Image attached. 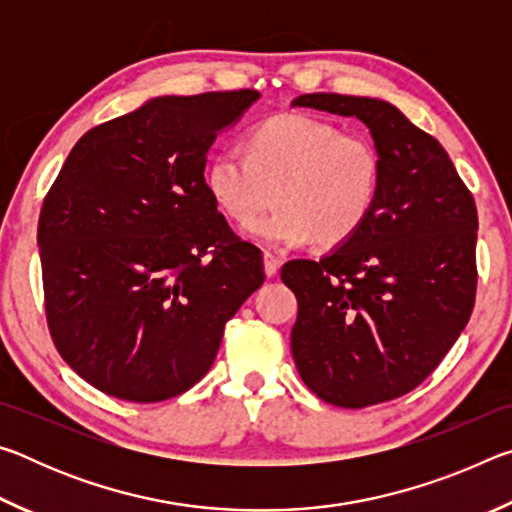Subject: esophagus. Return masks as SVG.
<instances>
[{"instance_id":"1","label":"esophagus","mask_w":512,"mask_h":512,"mask_svg":"<svg viewBox=\"0 0 512 512\" xmlns=\"http://www.w3.org/2000/svg\"><path fill=\"white\" fill-rule=\"evenodd\" d=\"M264 271L268 277H275L277 271H280V259H277L273 253H264Z\"/></svg>"}]
</instances>
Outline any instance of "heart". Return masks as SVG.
Here are the masks:
<instances>
[{"label": "heart", "mask_w": 512, "mask_h": 512, "mask_svg": "<svg viewBox=\"0 0 512 512\" xmlns=\"http://www.w3.org/2000/svg\"><path fill=\"white\" fill-rule=\"evenodd\" d=\"M246 155L216 151L205 167L207 192L219 210L248 225L272 202L278 210L250 225L268 246L332 248L357 232L377 203L381 158L361 133H341L329 121L284 112L246 135Z\"/></svg>", "instance_id": "1"}]
</instances>
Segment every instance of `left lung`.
<instances>
[{"label":"left lung","instance_id":"obj_1","mask_svg":"<svg viewBox=\"0 0 512 512\" xmlns=\"http://www.w3.org/2000/svg\"><path fill=\"white\" fill-rule=\"evenodd\" d=\"M293 106L357 117L381 158L366 223L323 259H293L296 368L311 393L343 409L402 397L461 336L476 296V205L436 137L391 103L314 92Z\"/></svg>","mask_w":512,"mask_h":512}]
</instances>
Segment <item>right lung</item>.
Segmentation results:
<instances>
[{
	"label": "right lung",
	"mask_w": 512,
	"mask_h": 512,
	"mask_svg": "<svg viewBox=\"0 0 512 512\" xmlns=\"http://www.w3.org/2000/svg\"><path fill=\"white\" fill-rule=\"evenodd\" d=\"M257 90L158 97L85 133L38 221L49 334L101 393L162 402L212 368L223 327L264 282L205 160Z\"/></svg>",
	"instance_id": "obj_1"
}]
</instances>
